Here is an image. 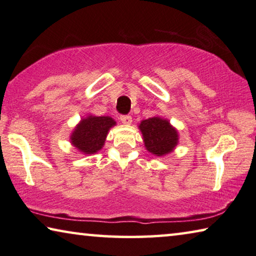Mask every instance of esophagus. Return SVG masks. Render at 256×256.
Instances as JSON below:
<instances>
[{"label":"esophagus","instance_id":"obj_1","mask_svg":"<svg viewBox=\"0 0 256 256\" xmlns=\"http://www.w3.org/2000/svg\"><path fill=\"white\" fill-rule=\"evenodd\" d=\"M120 120L121 122L124 124H132V116L129 114H121L120 116Z\"/></svg>","mask_w":256,"mask_h":256}]
</instances>
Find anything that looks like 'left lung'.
Returning <instances> with one entry per match:
<instances>
[{
	"label": "left lung",
	"instance_id": "left-lung-1",
	"mask_svg": "<svg viewBox=\"0 0 256 256\" xmlns=\"http://www.w3.org/2000/svg\"><path fill=\"white\" fill-rule=\"evenodd\" d=\"M144 137L145 146L150 153L158 156L171 152L178 143V134L169 121L158 116L142 121L140 124Z\"/></svg>",
	"mask_w": 256,
	"mask_h": 256
}]
</instances>
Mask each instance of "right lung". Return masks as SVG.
<instances>
[{"mask_svg": "<svg viewBox=\"0 0 256 256\" xmlns=\"http://www.w3.org/2000/svg\"><path fill=\"white\" fill-rule=\"evenodd\" d=\"M116 124L110 116H88L82 119L71 135V143L80 152L93 154L102 148L108 129Z\"/></svg>", "mask_w": 256, "mask_h": 256, "instance_id": "add662e5", "label": "right lung"}]
</instances>
